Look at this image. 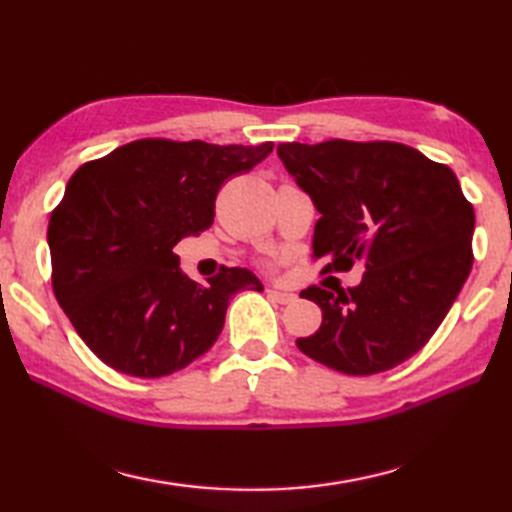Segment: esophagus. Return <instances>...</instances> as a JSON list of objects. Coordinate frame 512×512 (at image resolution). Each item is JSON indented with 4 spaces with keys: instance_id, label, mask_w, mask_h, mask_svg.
<instances>
[{
    "instance_id": "34e87169",
    "label": "esophagus",
    "mask_w": 512,
    "mask_h": 512,
    "mask_svg": "<svg viewBox=\"0 0 512 512\" xmlns=\"http://www.w3.org/2000/svg\"><path fill=\"white\" fill-rule=\"evenodd\" d=\"M267 299L274 301V303H281V306H285V303H292L297 297H294L292 292H283V290L270 288V290H267Z\"/></svg>"
}]
</instances>
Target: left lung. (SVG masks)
I'll list each match as a JSON object with an SVG mask.
<instances>
[{
  "mask_svg": "<svg viewBox=\"0 0 512 512\" xmlns=\"http://www.w3.org/2000/svg\"><path fill=\"white\" fill-rule=\"evenodd\" d=\"M276 152L321 215L312 236V256L326 258L321 272H348L355 261L366 270L348 292H301L324 319L297 339L299 351L346 375L409 360L472 270L474 209L452 168L393 141H294Z\"/></svg>",
  "mask_w": 512,
  "mask_h": 512,
  "instance_id": "left-lung-1",
  "label": "left lung"
}]
</instances>
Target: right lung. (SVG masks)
Listing matches in <instances>:
<instances>
[{"mask_svg": "<svg viewBox=\"0 0 512 512\" xmlns=\"http://www.w3.org/2000/svg\"><path fill=\"white\" fill-rule=\"evenodd\" d=\"M272 148L139 139L71 175L47 229L51 283L98 360L134 378L175 373L215 344L233 294L263 290L245 267L188 279L173 249L211 227L224 179Z\"/></svg>", "mask_w": 512, "mask_h": 512, "instance_id": "1", "label": "right lung"}]
</instances>
